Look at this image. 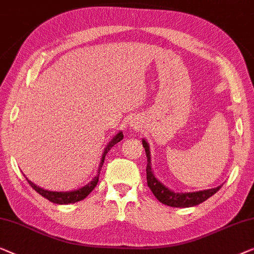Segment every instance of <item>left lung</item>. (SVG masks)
<instances>
[{
	"label": "left lung",
	"mask_w": 254,
	"mask_h": 254,
	"mask_svg": "<svg viewBox=\"0 0 254 254\" xmlns=\"http://www.w3.org/2000/svg\"><path fill=\"white\" fill-rule=\"evenodd\" d=\"M142 146H144L146 156H147V167H146V178H147V185L151 189L153 194L155 195V198L159 200L160 202L164 203V205L170 206V207H192L197 206L199 203L205 201V200L212 197L213 194H215L217 191L220 190L221 187L208 189V190L198 191V192H189V193H177V192H173L169 189L164 187L162 183L156 180L154 175L152 173L151 169V153H149L148 144L145 140H142Z\"/></svg>",
	"instance_id": "left-lung-1"
}]
</instances>
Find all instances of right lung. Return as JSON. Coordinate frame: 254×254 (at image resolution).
<instances>
[{
    "label": "right lung",
    "instance_id": "1",
    "mask_svg": "<svg viewBox=\"0 0 254 254\" xmlns=\"http://www.w3.org/2000/svg\"><path fill=\"white\" fill-rule=\"evenodd\" d=\"M122 139H123V132H120V133H117L115 137L113 138V140L110 141L108 145H107V147L105 148V152H103L101 162H100V164H99L98 175L93 178V181H91L90 183H88L87 185H85V187H83L81 189H78V190L71 191V192H53V191L44 190V189L37 187V185L33 184L31 181H28L26 178L27 183L30 184L31 187L33 188V190L37 191L39 194L42 195V197L49 200V201L54 202V203H59V205H66V203H73V202L80 201V200L86 198L87 195L93 191V189L96 187V184H98L99 175H100V171H101L102 164H103V162H105L106 154L109 152V149L112 148L114 145L117 144V142H120Z\"/></svg>",
    "mask_w": 254,
    "mask_h": 254
}]
</instances>
